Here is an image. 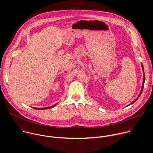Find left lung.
I'll list each match as a JSON object with an SVG mask.
<instances>
[{
    "instance_id": "left-lung-1",
    "label": "left lung",
    "mask_w": 153,
    "mask_h": 153,
    "mask_svg": "<svg viewBox=\"0 0 153 153\" xmlns=\"http://www.w3.org/2000/svg\"><path fill=\"white\" fill-rule=\"evenodd\" d=\"M141 65H142V70H143V82H142V89H141V90H140V93H139V96H138V97L133 102H131V103L130 104H129L128 105V106L129 105H131V104H133V103H134L137 99H138V98L140 97V96L141 95V94H142V91H143V86H144V83H145V73H144V69H143V64L142 63L141 64Z\"/></svg>"
}]
</instances>
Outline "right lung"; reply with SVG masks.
Instances as JSON below:
<instances>
[{
	"instance_id": "obj_1",
	"label": "right lung",
	"mask_w": 153,
	"mask_h": 153,
	"mask_svg": "<svg viewBox=\"0 0 153 153\" xmlns=\"http://www.w3.org/2000/svg\"><path fill=\"white\" fill-rule=\"evenodd\" d=\"M57 104V103L54 104V105L51 106H49V107H45V108H33L36 109V110H47V109H50V108H52L54 107Z\"/></svg>"
}]
</instances>
